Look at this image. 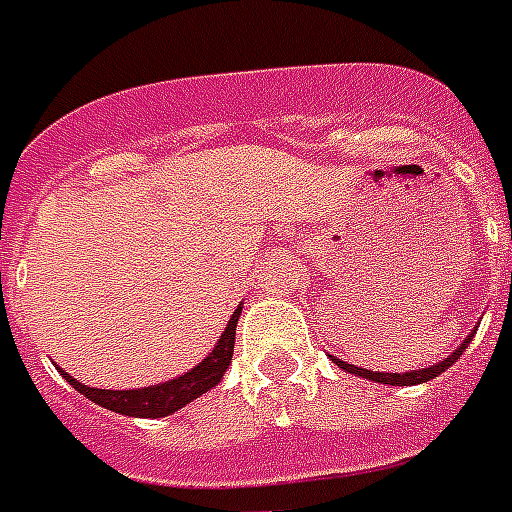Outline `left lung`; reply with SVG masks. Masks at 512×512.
I'll use <instances>...</instances> for the list:
<instances>
[{
  "label": "left lung",
  "mask_w": 512,
  "mask_h": 512,
  "mask_svg": "<svg viewBox=\"0 0 512 512\" xmlns=\"http://www.w3.org/2000/svg\"><path fill=\"white\" fill-rule=\"evenodd\" d=\"M473 334L465 339L463 344H460L458 350L452 352L450 357H444L442 363L431 365V368H421V371H410V373H376V371H365V368H357V365H350V363H342L339 357H334V363L339 365V368H344V371L350 373H357V376L368 378V381H378V384H389V386H410V384H423V381H431V378H436L439 373H444L447 368H450L455 360H458L460 355L465 352V347L471 344Z\"/></svg>",
  "instance_id": "left-lung-1"
}]
</instances>
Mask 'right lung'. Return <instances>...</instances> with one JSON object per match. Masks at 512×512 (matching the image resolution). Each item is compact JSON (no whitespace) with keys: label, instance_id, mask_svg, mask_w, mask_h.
Returning <instances> with one entry per match:
<instances>
[{"label":"right lung","instance_id":"add662e5","mask_svg":"<svg viewBox=\"0 0 512 512\" xmlns=\"http://www.w3.org/2000/svg\"><path fill=\"white\" fill-rule=\"evenodd\" d=\"M239 313L242 307H236V313L231 315L226 331L220 336V342L215 344V350L197 365L191 368L184 376L173 378V381H165L160 386H147V389H128V392H112V389H91V386H83L81 381H76L73 376L60 371V376L68 381L73 389L89 397L91 402L107 407L112 413L131 415V418H162V415H170L181 410L184 405H189L191 400H197L199 394H205L207 389H213L218 384L223 373H226L228 363H231V355H234V342H236V321H239Z\"/></svg>","mask_w":512,"mask_h":512}]
</instances>
